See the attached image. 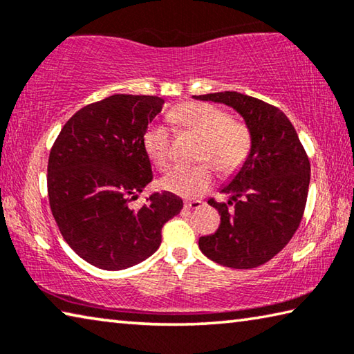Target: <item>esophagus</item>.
<instances>
[{"mask_svg": "<svg viewBox=\"0 0 354 354\" xmlns=\"http://www.w3.org/2000/svg\"><path fill=\"white\" fill-rule=\"evenodd\" d=\"M184 206L187 209H200L203 206V201L201 200H190V201H185Z\"/></svg>", "mask_w": 354, "mask_h": 354, "instance_id": "obj_1", "label": "esophagus"}]
</instances>
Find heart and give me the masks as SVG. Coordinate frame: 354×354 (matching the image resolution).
Returning <instances> with one entry per match:
<instances>
[{
	"label": "heart",
	"mask_w": 354,
	"mask_h": 354,
	"mask_svg": "<svg viewBox=\"0 0 354 354\" xmlns=\"http://www.w3.org/2000/svg\"><path fill=\"white\" fill-rule=\"evenodd\" d=\"M171 120L184 129L201 137L196 159L211 162L221 173L237 170L247 159L251 148V136L247 127L230 120L218 107L205 103H189L171 113ZM143 145L148 158L160 170L169 169L173 160L171 133L164 124L149 127ZM178 165L160 179L165 190L184 196H198L212 184L211 165Z\"/></svg>",
	"instance_id": "b5f03b06"
}]
</instances>
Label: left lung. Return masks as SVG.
<instances>
[{
  "label": "left lung",
  "instance_id": "obj_1",
  "mask_svg": "<svg viewBox=\"0 0 354 354\" xmlns=\"http://www.w3.org/2000/svg\"><path fill=\"white\" fill-rule=\"evenodd\" d=\"M232 107L251 136L250 153L220 189L227 203H207L220 214L218 230L200 237L203 254L231 268L259 267L298 230L308 200L310 164L290 120L278 107L239 92L194 97Z\"/></svg>",
  "mask_w": 354,
  "mask_h": 354
}]
</instances>
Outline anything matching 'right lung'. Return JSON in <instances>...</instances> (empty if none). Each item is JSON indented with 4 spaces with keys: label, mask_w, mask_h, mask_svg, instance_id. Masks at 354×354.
<instances>
[{
    "label": "right lung",
    "mask_w": 354,
    "mask_h": 354,
    "mask_svg": "<svg viewBox=\"0 0 354 354\" xmlns=\"http://www.w3.org/2000/svg\"><path fill=\"white\" fill-rule=\"evenodd\" d=\"M164 100L112 95L84 106L59 133L48 159L53 217L75 253L103 270H123L159 248L164 223L183 209L170 192L131 206L153 181L143 145Z\"/></svg>",
    "instance_id": "1"
}]
</instances>
